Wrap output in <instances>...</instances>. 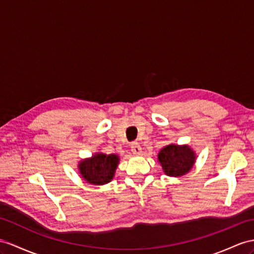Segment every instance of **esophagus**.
Returning <instances> with one entry per match:
<instances>
[{"mask_svg":"<svg viewBox=\"0 0 254 254\" xmlns=\"http://www.w3.org/2000/svg\"><path fill=\"white\" fill-rule=\"evenodd\" d=\"M131 151H132L133 154H135V155H139V154H140V152H141V147L139 146L138 142H136V141L132 142V144H131Z\"/></svg>","mask_w":254,"mask_h":254,"instance_id":"obj_1","label":"esophagus"}]
</instances>
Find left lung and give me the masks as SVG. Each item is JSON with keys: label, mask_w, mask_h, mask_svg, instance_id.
I'll return each mask as SVG.
<instances>
[{"label": "left lung", "mask_w": 254, "mask_h": 254, "mask_svg": "<svg viewBox=\"0 0 254 254\" xmlns=\"http://www.w3.org/2000/svg\"><path fill=\"white\" fill-rule=\"evenodd\" d=\"M158 159L166 175L178 177L191 170L195 162V153L189 146L168 145L159 152Z\"/></svg>", "instance_id": "1"}]
</instances>
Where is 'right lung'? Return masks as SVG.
<instances>
[{"mask_svg":"<svg viewBox=\"0 0 254 254\" xmlns=\"http://www.w3.org/2000/svg\"><path fill=\"white\" fill-rule=\"evenodd\" d=\"M118 163V155L97 153L91 159L82 161L79 171L82 178L89 184L104 185L113 179Z\"/></svg>","mask_w":254,"mask_h":254,"instance_id":"add662e5","label":"right lung"}]
</instances>
